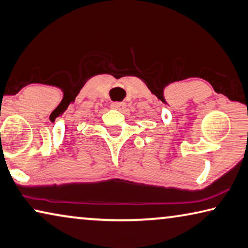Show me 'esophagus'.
<instances>
[{
    "mask_svg": "<svg viewBox=\"0 0 248 248\" xmlns=\"http://www.w3.org/2000/svg\"><path fill=\"white\" fill-rule=\"evenodd\" d=\"M111 108L118 110V111H124V110L127 108V104L125 103H113L111 104Z\"/></svg>",
    "mask_w": 248,
    "mask_h": 248,
    "instance_id": "1",
    "label": "esophagus"
}]
</instances>
